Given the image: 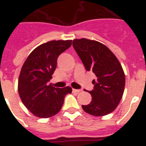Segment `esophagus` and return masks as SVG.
I'll list each match as a JSON object with an SVG mask.
<instances>
[{
	"instance_id": "34e87169",
	"label": "esophagus",
	"mask_w": 146,
	"mask_h": 146,
	"mask_svg": "<svg viewBox=\"0 0 146 146\" xmlns=\"http://www.w3.org/2000/svg\"><path fill=\"white\" fill-rule=\"evenodd\" d=\"M72 91L74 93H80L82 91L81 89H72Z\"/></svg>"
}]
</instances>
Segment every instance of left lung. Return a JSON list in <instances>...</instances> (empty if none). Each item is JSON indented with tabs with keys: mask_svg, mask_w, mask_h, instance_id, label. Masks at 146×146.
<instances>
[{
	"mask_svg": "<svg viewBox=\"0 0 146 146\" xmlns=\"http://www.w3.org/2000/svg\"><path fill=\"white\" fill-rule=\"evenodd\" d=\"M73 47L87 71L96 77L93 80L91 103L82 105L85 112L95 116L112 113L119 104L125 87V74L115 55L105 45L87 38L74 39Z\"/></svg>",
	"mask_w": 146,
	"mask_h": 146,
	"instance_id": "left-lung-1",
	"label": "left lung"
}]
</instances>
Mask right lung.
I'll return each mask as SVG.
<instances>
[{
    "mask_svg": "<svg viewBox=\"0 0 146 146\" xmlns=\"http://www.w3.org/2000/svg\"><path fill=\"white\" fill-rule=\"evenodd\" d=\"M72 40L50 41L33 50L25 60L18 80V92L23 104L38 118L57 114L72 88H59L47 82L57 66L59 55L71 47Z\"/></svg>",
    "mask_w": 146,
    "mask_h": 146,
    "instance_id": "right-lung-1",
    "label": "right lung"
}]
</instances>
